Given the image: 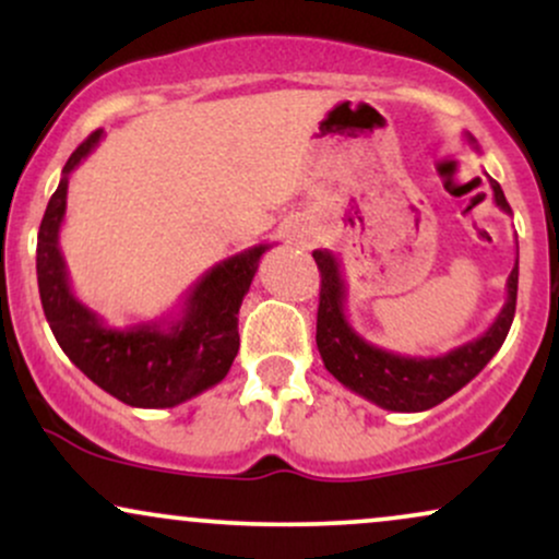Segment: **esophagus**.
Wrapping results in <instances>:
<instances>
[{
	"label": "esophagus",
	"mask_w": 559,
	"mask_h": 559,
	"mask_svg": "<svg viewBox=\"0 0 559 559\" xmlns=\"http://www.w3.org/2000/svg\"><path fill=\"white\" fill-rule=\"evenodd\" d=\"M292 236H294V241H299V243H305V247H310V243L318 239V228L307 226V223H294Z\"/></svg>",
	"instance_id": "1"
}]
</instances>
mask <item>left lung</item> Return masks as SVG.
I'll return each instance as SVG.
<instances>
[{
	"label": "left lung",
	"instance_id": "left-lung-1",
	"mask_svg": "<svg viewBox=\"0 0 559 559\" xmlns=\"http://www.w3.org/2000/svg\"><path fill=\"white\" fill-rule=\"evenodd\" d=\"M467 144L478 150L473 136H467ZM489 183L497 207L512 215L502 186L493 178H489ZM312 258H316L320 271L316 342L325 370L349 391L365 396L378 407L391 409V413H423V409H431L452 394H457L497 355L499 346L504 344L507 331H510L512 318H515L518 260L510 278H507L504 307L478 338L441 357L394 355V352L365 342L346 320V284L336 254L329 249H316Z\"/></svg>",
	"mask_w": 559,
	"mask_h": 559
}]
</instances>
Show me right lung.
Returning <instances> with one entry per match:
<instances>
[{
	"instance_id": "add662e5",
	"label": "right lung",
	"mask_w": 559,
	"mask_h": 559,
	"mask_svg": "<svg viewBox=\"0 0 559 559\" xmlns=\"http://www.w3.org/2000/svg\"><path fill=\"white\" fill-rule=\"evenodd\" d=\"M102 128L68 157L57 191L38 228L36 275L44 316L57 344L83 376L131 407H176L221 383L239 352V307L260 258L258 243L221 260L186 294L176 318L115 329L75 297L60 252L70 173L94 152Z\"/></svg>"
}]
</instances>
